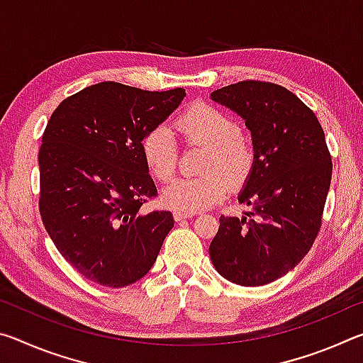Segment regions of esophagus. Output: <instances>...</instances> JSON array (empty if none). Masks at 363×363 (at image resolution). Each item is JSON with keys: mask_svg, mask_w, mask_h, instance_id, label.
Returning a JSON list of instances; mask_svg holds the SVG:
<instances>
[{"mask_svg": "<svg viewBox=\"0 0 363 363\" xmlns=\"http://www.w3.org/2000/svg\"><path fill=\"white\" fill-rule=\"evenodd\" d=\"M173 216L176 220H182V219H187V218H192L194 213H184V211H174Z\"/></svg>", "mask_w": 363, "mask_h": 363, "instance_id": "34e87169", "label": "esophagus"}]
</instances>
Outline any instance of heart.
Returning <instances> with one entry per match:
<instances>
[{
  "instance_id": "1",
  "label": "heart",
  "mask_w": 363,
  "mask_h": 363,
  "mask_svg": "<svg viewBox=\"0 0 363 363\" xmlns=\"http://www.w3.org/2000/svg\"><path fill=\"white\" fill-rule=\"evenodd\" d=\"M176 131L187 147H205L199 177H179L162 192L171 210L195 213L218 203L230 187H242L256 167V150L232 115L208 102H195L177 116ZM140 155L149 173L167 182L177 167V152L169 131L153 126L140 139Z\"/></svg>"
}]
</instances>
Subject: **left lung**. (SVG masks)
<instances>
[{"mask_svg": "<svg viewBox=\"0 0 363 363\" xmlns=\"http://www.w3.org/2000/svg\"><path fill=\"white\" fill-rule=\"evenodd\" d=\"M211 97L245 120L256 167L238 195L253 210L242 219L220 216L210 256L232 284L261 286L309 253L322 225L333 163L315 113L284 86L245 79Z\"/></svg>", "mask_w": 363, "mask_h": 363, "instance_id": "obj_1", "label": "left lung"}]
</instances>
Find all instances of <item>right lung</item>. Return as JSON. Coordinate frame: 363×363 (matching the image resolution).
Instances as JSON below:
<instances>
[{
    "mask_svg": "<svg viewBox=\"0 0 363 363\" xmlns=\"http://www.w3.org/2000/svg\"><path fill=\"white\" fill-rule=\"evenodd\" d=\"M186 89L88 86L54 110L43 134L40 214L72 267L102 286L143 279L173 229L171 211H143L157 187L140 139L167 120Z\"/></svg>",
    "mask_w": 363,
    "mask_h": 363,
    "instance_id": "right-lung-1",
    "label": "right lung"
}]
</instances>
